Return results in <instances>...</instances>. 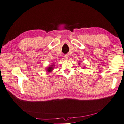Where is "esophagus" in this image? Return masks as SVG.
<instances>
[{"label": "esophagus", "instance_id": "1", "mask_svg": "<svg viewBox=\"0 0 124 124\" xmlns=\"http://www.w3.org/2000/svg\"><path fill=\"white\" fill-rule=\"evenodd\" d=\"M64 58H65V59H68V55H64Z\"/></svg>", "mask_w": 124, "mask_h": 124}]
</instances>
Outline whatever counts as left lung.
Masks as SVG:
<instances>
[{
	"mask_svg": "<svg viewBox=\"0 0 124 124\" xmlns=\"http://www.w3.org/2000/svg\"><path fill=\"white\" fill-rule=\"evenodd\" d=\"M79 63V64H80V62H79V63ZM83 68H85V67H83Z\"/></svg>",
	"mask_w": 124,
	"mask_h": 124,
	"instance_id": "8db88e82",
	"label": "left lung"
}]
</instances>
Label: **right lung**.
<instances>
[{"mask_svg":"<svg viewBox=\"0 0 124 124\" xmlns=\"http://www.w3.org/2000/svg\"><path fill=\"white\" fill-rule=\"evenodd\" d=\"M54 63H52V64H51L50 65V66H48V67H47V68L46 69V72H48V73H50V72H51L53 70H54Z\"/></svg>","mask_w":124,"mask_h":124,"instance_id":"1","label":"right lung"}]
</instances>
